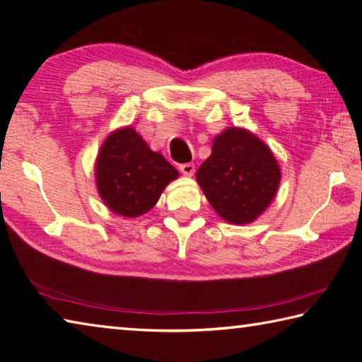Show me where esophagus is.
Returning a JSON list of instances; mask_svg holds the SVG:
<instances>
[{
	"mask_svg": "<svg viewBox=\"0 0 362 362\" xmlns=\"http://www.w3.org/2000/svg\"><path fill=\"white\" fill-rule=\"evenodd\" d=\"M179 169H180V173H182L183 175H187V177H192V175L194 174V170H196V168H194V164H193V163L180 164Z\"/></svg>",
	"mask_w": 362,
	"mask_h": 362,
	"instance_id": "obj_1",
	"label": "esophagus"
}]
</instances>
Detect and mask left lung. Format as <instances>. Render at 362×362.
Listing matches in <instances>:
<instances>
[{
    "label": "left lung",
    "mask_w": 362,
    "mask_h": 362,
    "mask_svg": "<svg viewBox=\"0 0 362 362\" xmlns=\"http://www.w3.org/2000/svg\"><path fill=\"white\" fill-rule=\"evenodd\" d=\"M196 180L220 217L243 225L254 222L272 203L281 173L260 139L230 127L214 139L212 155L199 166Z\"/></svg>",
    "instance_id": "8db88e82"
}]
</instances>
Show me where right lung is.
Listing matches in <instances>:
<instances>
[{
	"mask_svg": "<svg viewBox=\"0 0 362 362\" xmlns=\"http://www.w3.org/2000/svg\"><path fill=\"white\" fill-rule=\"evenodd\" d=\"M179 177L163 155L150 150L132 127L108 136L95 163L97 189L115 214L137 217L148 212L164 187Z\"/></svg>",
	"mask_w": 362,
	"mask_h": 362,
	"instance_id": "add662e5",
	"label": "right lung"
}]
</instances>
